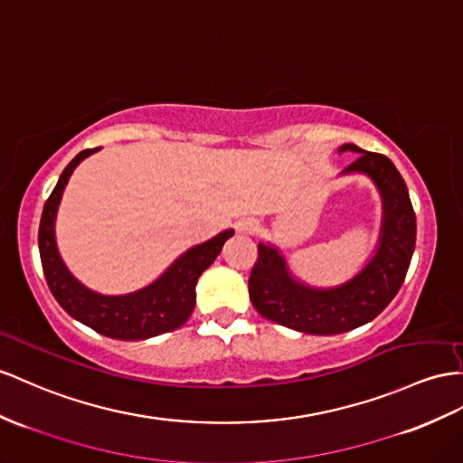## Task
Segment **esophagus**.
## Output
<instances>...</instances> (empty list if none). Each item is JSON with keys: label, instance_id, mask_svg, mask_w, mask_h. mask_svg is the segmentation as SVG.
<instances>
[{"label": "esophagus", "instance_id": "esophagus-1", "mask_svg": "<svg viewBox=\"0 0 463 463\" xmlns=\"http://www.w3.org/2000/svg\"><path fill=\"white\" fill-rule=\"evenodd\" d=\"M258 229L260 227L254 219H242V221H239V224H236V231L242 234H254Z\"/></svg>", "mask_w": 463, "mask_h": 463}]
</instances>
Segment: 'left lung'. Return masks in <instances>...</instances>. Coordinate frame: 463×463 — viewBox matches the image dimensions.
Instances as JSON below:
<instances>
[{"label": "left lung", "mask_w": 463, "mask_h": 463, "mask_svg": "<svg viewBox=\"0 0 463 463\" xmlns=\"http://www.w3.org/2000/svg\"><path fill=\"white\" fill-rule=\"evenodd\" d=\"M348 150L358 152V158L342 174H365L383 203L382 231L370 262L340 286L311 288L291 276L276 246L260 242L248 279L250 301L260 315L307 335H340L373 321L405 281L417 241V217L395 164L383 154L355 145L338 148V152Z\"/></svg>", "instance_id": "1"}]
</instances>
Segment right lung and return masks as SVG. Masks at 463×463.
I'll return each instance as SVG.
<instances>
[{"label":"right lung","instance_id":"1","mask_svg":"<svg viewBox=\"0 0 463 463\" xmlns=\"http://www.w3.org/2000/svg\"><path fill=\"white\" fill-rule=\"evenodd\" d=\"M99 148L81 150L58 177V184L46 199L41 227L39 252L46 283L62 309L96 333L115 340H145L180 328L194 313L195 286L199 276L215 262L222 244L234 234L222 231L211 241L192 246L175 262L154 279L150 286L125 295H101L88 289L70 274L56 248L54 222L62 192L76 165Z\"/></svg>","mask_w":463,"mask_h":463}]
</instances>
